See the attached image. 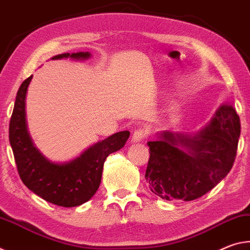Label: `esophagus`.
Here are the masks:
<instances>
[{
  "mask_svg": "<svg viewBox=\"0 0 250 250\" xmlns=\"http://www.w3.org/2000/svg\"><path fill=\"white\" fill-rule=\"evenodd\" d=\"M147 137H148V130L145 128H137L136 130H134L132 140L133 142H141Z\"/></svg>",
  "mask_w": 250,
  "mask_h": 250,
  "instance_id": "obj_1",
  "label": "esophagus"
}]
</instances>
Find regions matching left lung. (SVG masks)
<instances>
[{"label": "left lung", "mask_w": 250, "mask_h": 250, "mask_svg": "<svg viewBox=\"0 0 250 250\" xmlns=\"http://www.w3.org/2000/svg\"><path fill=\"white\" fill-rule=\"evenodd\" d=\"M239 136L240 120L230 105H223L195 136L164 132L158 141L147 143L145 178L150 190L166 200L202 197L230 171Z\"/></svg>", "instance_id": "1"}]
</instances>
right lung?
Masks as SVG:
<instances>
[{"instance_id": "add662e5", "label": "right lung", "mask_w": 250, "mask_h": 250, "mask_svg": "<svg viewBox=\"0 0 250 250\" xmlns=\"http://www.w3.org/2000/svg\"><path fill=\"white\" fill-rule=\"evenodd\" d=\"M87 59L89 53H65L53 59ZM32 76L23 82L16 95L9 128L10 144L16 168L28 189L48 203L62 207H75L86 203L101 184L106 157L125 145L128 130L112 135L92 146L79 158L66 164L48 161L33 145L25 121V96Z\"/></svg>"}]
</instances>
